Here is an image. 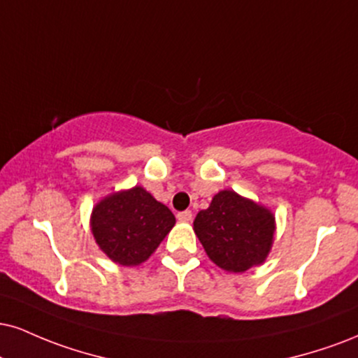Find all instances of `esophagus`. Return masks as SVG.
<instances>
[{"label": "esophagus", "instance_id": "34e87169", "mask_svg": "<svg viewBox=\"0 0 358 358\" xmlns=\"http://www.w3.org/2000/svg\"><path fill=\"white\" fill-rule=\"evenodd\" d=\"M176 218H178L180 222H192V212L190 210H185V212H180L178 215H176Z\"/></svg>", "mask_w": 358, "mask_h": 358}]
</instances>
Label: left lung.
<instances>
[{"instance_id":"left-lung-1","label":"left lung","mask_w":358,"mask_h":358,"mask_svg":"<svg viewBox=\"0 0 358 358\" xmlns=\"http://www.w3.org/2000/svg\"><path fill=\"white\" fill-rule=\"evenodd\" d=\"M193 230L215 265L227 272L243 273L268 257L275 217L253 200L234 190H222L208 208L198 212Z\"/></svg>"}]
</instances>
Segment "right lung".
Here are the masks:
<instances>
[{"mask_svg":"<svg viewBox=\"0 0 358 358\" xmlns=\"http://www.w3.org/2000/svg\"><path fill=\"white\" fill-rule=\"evenodd\" d=\"M92 234L110 260L136 266L148 260L175 225V215L143 187L111 193L94 205Z\"/></svg>","mask_w":358,"mask_h":358,"instance_id":"obj_1","label":"right lung"}]
</instances>
